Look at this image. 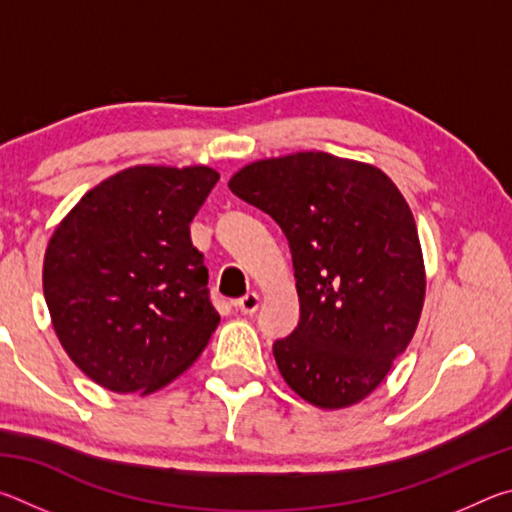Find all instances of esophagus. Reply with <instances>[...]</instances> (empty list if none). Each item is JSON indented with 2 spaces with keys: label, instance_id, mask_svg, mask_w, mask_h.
<instances>
[{
  "label": "esophagus",
  "instance_id": "34e87169",
  "mask_svg": "<svg viewBox=\"0 0 512 512\" xmlns=\"http://www.w3.org/2000/svg\"><path fill=\"white\" fill-rule=\"evenodd\" d=\"M237 309H239L244 316H253L255 311L259 309V296H257V293H248V296L239 298V300H237Z\"/></svg>",
  "mask_w": 512,
  "mask_h": 512
}]
</instances>
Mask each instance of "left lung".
<instances>
[{
    "label": "left lung",
    "instance_id": "8db88e82",
    "mask_svg": "<svg viewBox=\"0 0 512 512\" xmlns=\"http://www.w3.org/2000/svg\"><path fill=\"white\" fill-rule=\"evenodd\" d=\"M228 187L289 239L300 323L273 343L280 375L318 409L366 400L411 343L427 291L402 192L375 164L323 151L250 162Z\"/></svg>",
    "mask_w": 512,
    "mask_h": 512
}]
</instances>
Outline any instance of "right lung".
<instances>
[{
	"label": "right lung",
	"instance_id": "1",
	"mask_svg": "<svg viewBox=\"0 0 512 512\" xmlns=\"http://www.w3.org/2000/svg\"><path fill=\"white\" fill-rule=\"evenodd\" d=\"M216 180L205 164H137L56 225L42 289L60 345L94 384L151 395L210 343L221 316L189 223Z\"/></svg>",
	"mask_w": 512,
	"mask_h": 512
}]
</instances>
